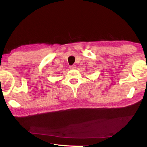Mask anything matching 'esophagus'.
Segmentation results:
<instances>
[{
    "mask_svg": "<svg viewBox=\"0 0 147 147\" xmlns=\"http://www.w3.org/2000/svg\"><path fill=\"white\" fill-rule=\"evenodd\" d=\"M69 68H70V69H76V65H71L69 66Z\"/></svg>",
    "mask_w": 147,
    "mask_h": 147,
    "instance_id": "34e87169",
    "label": "esophagus"
}]
</instances>
